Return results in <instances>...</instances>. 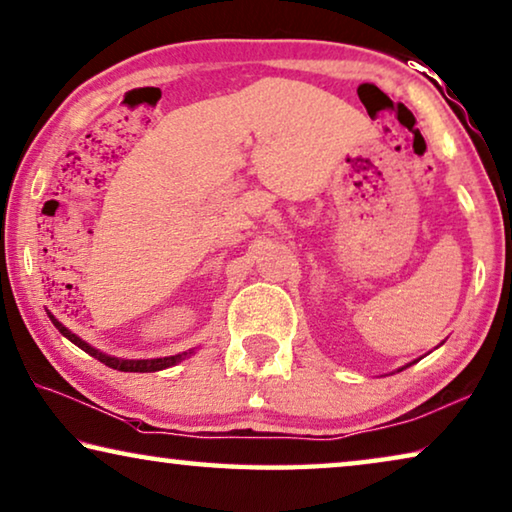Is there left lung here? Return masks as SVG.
Returning a JSON list of instances; mask_svg holds the SVG:
<instances>
[{"instance_id":"left-lung-1","label":"left lung","mask_w":512,"mask_h":512,"mask_svg":"<svg viewBox=\"0 0 512 512\" xmlns=\"http://www.w3.org/2000/svg\"><path fill=\"white\" fill-rule=\"evenodd\" d=\"M415 362H417V360H415ZM415 362H410V364H415ZM410 364H405V367H410ZM405 367H401V369H399V371H403V369H405Z\"/></svg>"}]
</instances>
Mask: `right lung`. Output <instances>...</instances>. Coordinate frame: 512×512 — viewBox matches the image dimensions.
I'll return each instance as SVG.
<instances>
[{
	"mask_svg": "<svg viewBox=\"0 0 512 512\" xmlns=\"http://www.w3.org/2000/svg\"><path fill=\"white\" fill-rule=\"evenodd\" d=\"M47 316H50V321L54 323L56 330H59L61 335L66 337V339H70L72 344L79 346L81 351H86L88 355H93L95 360H100L102 364H107V367H111V369H118V371H134V373L161 371V369L175 367V364H180L182 360L191 358V355L196 353V351H193V348H189V351H182V353L168 355V358H150V360H125V358H113V355H109V353H102L100 348H95V346H91L88 342H84V339H81V337H77L75 332H72V330H68L66 326H63V323H61L59 319H56V316H54L52 312H47Z\"/></svg>",
	"mask_w": 512,
	"mask_h": 512,
	"instance_id": "add662e5",
	"label": "right lung"
}]
</instances>
